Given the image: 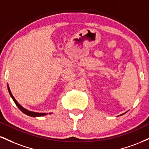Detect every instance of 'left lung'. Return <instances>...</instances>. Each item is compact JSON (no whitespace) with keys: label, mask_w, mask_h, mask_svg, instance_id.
Returning <instances> with one entry per match:
<instances>
[{"label":"left lung","mask_w":149,"mask_h":149,"mask_svg":"<svg viewBox=\"0 0 149 149\" xmlns=\"http://www.w3.org/2000/svg\"><path fill=\"white\" fill-rule=\"evenodd\" d=\"M124 114H125V113H124ZM123 114H120V116H121V115H123Z\"/></svg>","instance_id":"left-lung-1"}]
</instances>
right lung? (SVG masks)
Masks as SVG:
<instances>
[{"label":"right lung","mask_w":149,"mask_h":149,"mask_svg":"<svg viewBox=\"0 0 149 149\" xmlns=\"http://www.w3.org/2000/svg\"><path fill=\"white\" fill-rule=\"evenodd\" d=\"M8 92L9 93H10V96H11L12 99H13V101L14 103H15L16 105L19 107V110H20L21 112H23L24 114H26V115H28L30 116H33V117H39V116H45L46 114H47V113H39V112H31V111H29L28 110H26V108H24V107L21 106V105L19 104V103H18L17 100L14 98V97L13 96V95H12L11 91H10V87H9V86L8 85ZM49 114H51V113H49Z\"/></svg>","instance_id":"right-lung-1"}]
</instances>
